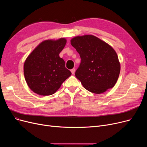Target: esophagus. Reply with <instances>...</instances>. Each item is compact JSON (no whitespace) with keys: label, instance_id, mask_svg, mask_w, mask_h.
I'll list each match as a JSON object with an SVG mask.
<instances>
[{"label":"esophagus","instance_id":"esophagus-1","mask_svg":"<svg viewBox=\"0 0 147 147\" xmlns=\"http://www.w3.org/2000/svg\"><path fill=\"white\" fill-rule=\"evenodd\" d=\"M71 72L72 73V74H74L75 73V68H73L71 69Z\"/></svg>","mask_w":147,"mask_h":147}]
</instances>
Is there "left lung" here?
Here are the masks:
<instances>
[{"mask_svg":"<svg viewBox=\"0 0 147 147\" xmlns=\"http://www.w3.org/2000/svg\"><path fill=\"white\" fill-rule=\"evenodd\" d=\"M71 44L81 58L75 76L83 87L96 94L113 88L119 78L120 65L111 46L92 35L74 37Z\"/></svg>","mask_w":147,"mask_h":147,"instance_id":"8db88e82","label":"left lung"}]
</instances>
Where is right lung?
Returning a JSON list of instances; mask_svg holds the SVG:
<instances>
[{"instance_id": "1", "label": "right lung", "mask_w": 147, "mask_h": 147, "mask_svg": "<svg viewBox=\"0 0 147 147\" xmlns=\"http://www.w3.org/2000/svg\"><path fill=\"white\" fill-rule=\"evenodd\" d=\"M66 42L64 38L43 41L26 59L25 79L34 93L43 96L52 95L71 76V71L65 68L64 60L59 56Z\"/></svg>"}]
</instances>
